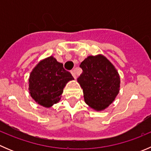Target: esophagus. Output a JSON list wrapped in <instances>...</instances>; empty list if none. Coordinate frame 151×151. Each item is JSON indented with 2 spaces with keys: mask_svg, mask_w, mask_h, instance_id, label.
<instances>
[{
  "mask_svg": "<svg viewBox=\"0 0 151 151\" xmlns=\"http://www.w3.org/2000/svg\"><path fill=\"white\" fill-rule=\"evenodd\" d=\"M71 74H72V76L73 77H74V79H76V73H75V71H74V70H73V71H71Z\"/></svg>",
  "mask_w": 151,
  "mask_h": 151,
  "instance_id": "1",
  "label": "esophagus"
}]
</instances>
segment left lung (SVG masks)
<instances>
[{
  "label": "left lung",
  "instance_id": "1",
  "mask_svg": "<svg viewBox=\"0 0 151 151\" xmlns=\"http://www.w3.org/2000/svg\"><path fill=\"white\" fill-rule=\"evenodd\" d=\"M83 73L77 82L83 88L85 102L96 111H102L115 101L120 91V76L102 55H90L80 65Z\"/></svg>",
  "mask_w": 151,
  "mask_h": 151
}]
</instances>
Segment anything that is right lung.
Returning <instances> with one entry per match:
<instances>
[{"label": "right lung", "instance_id": "1", "mask_svg": "<svg viewBox=\"0 0 151 151\" xmlns=\"http://www.w3.org/2000/svg\"><path fill=\"white\" fill-rule=\"evenodd\" d=\"M73 80L71 73L63 68V63L50 56L41 60L30 72L29 93L37 104L51 107L60 101L63 88Z\"/></svg>", "mask_w": 151, "mask_h": 151}]
</instances>
